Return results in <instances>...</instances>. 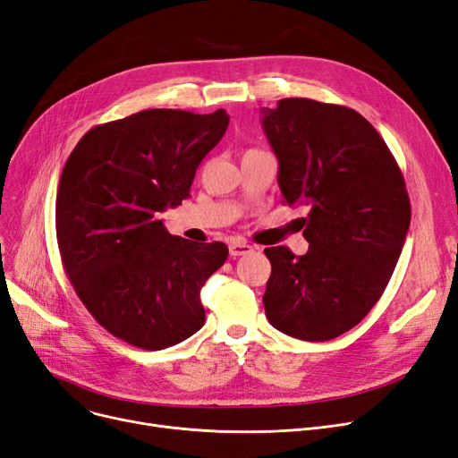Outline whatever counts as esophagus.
<instances>
[{
	"label": "esophagus",
	"mask_w": 458,
	"mask_h": 458,
	"mask_svg": "<svg viewBox=\"0 0 458 458\" xmlns=\"http://www.w3.org/2000/svg\"><path fill=\"white\" fill-rule=\"evenodd\" d=\"M253 248L246 242H241V241H234L229 244V253L231 258H241V255H246V253H251Z\"/></svg>",
	"instance_id": "34e87169"
}]
</instances>
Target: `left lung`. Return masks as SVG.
I'll return each instance as SVG.
<instances>
[{"label": "left lung", "mask_w": 458, "mask_h": 458, "mask_svg": "<svg viewBox=\"0 0 458 458\" xmlns=\"http://www.w3.org/2000/svg\"><path fill=\"white\" fill-rule=\"evenodd\" d=\"M278 157L284 203L308 207L310 248H265L263 295L274 328L299 340H333L353 328L386 291L410 229L406 182L374 125L353 108L289 98L261 108Z\"/></svg>", "instance_id": "1"}]
</instances>
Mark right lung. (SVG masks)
I'll list each match as a JSON object with an SVG mask.
<instances>
[{
	"label": "right lung",
	"mask_w": 458,
	"mask_h": 458,
	"mask_svg": "<svg viewBox=\"0 0 458 458\" xmlns=\"http://www.w3.org/2000/svg\"><path fill=\"white\" fill-rule=\"evenodd\" d=\"M229 116L150 108L91 127L71 152L56 197L62 263L96 321L142 350H165L205 325L199 293L227 259L224 242L169 234Z\"/></svg>",
	"instance_id": "obj_1"
}]
</instances>
